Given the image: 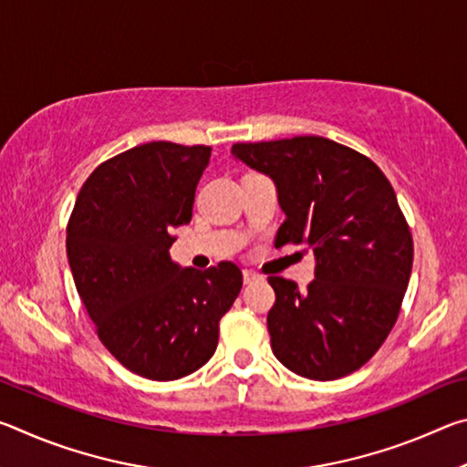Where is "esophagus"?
<instances>
[{"label": "esophagus", "mask_w": 467, "mask_h": 467, "mask_svg": "<svg viewBox=\"0 0 467 467\" xmlns=\"http://www.w3.org/2000/svg\"><path fill=\"white\" fill-rule=\"evenodd\" d=\"M259 278H262V275L255 274V272H251V270H244V272H243L244 284H251V282H255V280H259Z\"/></svg>", "instance_id": "esophagus-1"}]
</instances>
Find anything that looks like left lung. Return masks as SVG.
<instances>
[{
    "mask_svg": "<svg viewBox=\"0 0 467 467\" xmlns=\"http://www.w3.org/2000/svg\"><path fill=\"white\" fill-rule=\"evenodd\" d=\"M231 152L274 181L286 216L275 247L305 243L315 255V280L303 292L267 278L275 358L313 381L354 373L389 336L412 274V234L391 183L367 156L319 136L234 144Z\"/></svg>",
    "mask_w": 467,
    "mask_h": 467,
    "instance_id": "1",
    "label": "left lung"
}]
</instances>
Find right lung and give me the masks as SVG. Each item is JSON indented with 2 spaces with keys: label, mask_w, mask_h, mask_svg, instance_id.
I'll list each match as a JSON object with an SVG mask.
<instances>
[{
  "label": "right lung",
  "mask_w": 467,
  "mask_h": 467,
  "mask_svg": "<svg viewBox=\"0 0 467 467\" xmlns=\"http://www.w3.org/2000/svg\"><path fill=\"white\" fill-rule=\"evenodd\" d=\"M210 146L150 141L86 179L67 224L74 282L107 350L152 381L203 367L243 286L233 262L210 270L171 259V231L192 220Z\"/></svg>",
  "instance_id": "1"
}]
</instances>
